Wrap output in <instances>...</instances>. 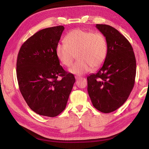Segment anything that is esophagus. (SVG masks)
<instances>
[{
  "instance_id": "34e87169",
  "label": "esophagus",
  "mask_w": 149,
  "mask_h": 149,
  "mask_svg": "<svg viewBox=\"0 0 149 149\" xmlns=\"http://www.w3.org/2000/svg\"><path fill=\"white\" fill-rule=\"evenodd\" d=\"M81 77H80V76H78V75H76V76H75V78H76V79H79V78H80Z\"/></svg>"
}]
</instances>
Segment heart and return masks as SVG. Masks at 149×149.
<instances>
[{"label": "heart", "mask_w": 149, "mask_h": 149, "mask_svg": "<svg viewBox=\"0 0 149 149\" xmlns=\"http://www.w3.org/2000/svg\"><path fill=\"white\" fill-rule=\"evenodd\" d=\"M63 43L56 47V54L61 63L69 67L74 58L78 59L69 71L71 73L83 74L93 68L101 66L107 53V43L104 36L100 32L75 29L66 35Z\"/></svg>", "instance_id": "b5f03b06"}]
</instances>
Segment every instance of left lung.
<instances>
[{"label": "left lung", "mask_w": 149, "mask_h": 149, "mask_svg": "<svg viewBox=\"0 0 149 149\" xmlns=\"http://www.w3.org/2000/svg\"><path fill=\"white\" fill-rule=\"evenodd\" d=\"M96 27L106 37L107 53L102 66L87 77L88 92L96 109L109 113L123 105L131 93L136 60L131 45L118 30L104 24Z\"/></svg>", "instance_id": "obj_1"}]
</instances>
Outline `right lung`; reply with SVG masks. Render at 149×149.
<instances>
[{"label": "right lung", "instance_id": "add662e5", "mask_svg": "<svg viewBox=\"0 0 149 149\" xmlns=\"http://www.w3.org/2000/svg\"><path fill=\"white\" fill-rule=\"evenodd\" d=\"M64 29L60 25L37 31L24 43L18 54L20 93L30 109L41 116L53 118L63 111L75 82L74 75L64 70L56 54Z\"/></svg>", "mask_w": 149, "mask_h": 149}]
</instances>
